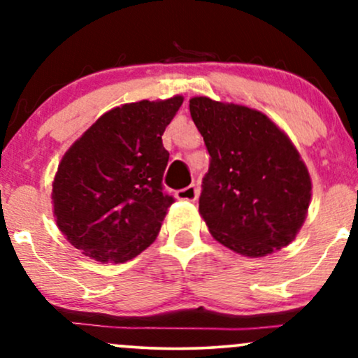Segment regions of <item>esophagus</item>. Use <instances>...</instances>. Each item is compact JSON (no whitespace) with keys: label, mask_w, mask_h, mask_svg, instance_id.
I'll return each instance as SVG.
<instances>
[{"label":"esophagus","mask_w":358,"mask_h":358,"mask_svg":"<svg viewBox=\"0 0 358 358\" xmlns=\"http://www.w3.org/2000/svg\"><path fill=\"white\" fill-rule=\"evenodd\" d=\"M178 200H187V202H195L199 199V187L196 185H190V187L182 188L175 193Z\"/></svg>","instance_id":"obj_1"}]
</instances>
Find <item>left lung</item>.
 Returning a JSON list of instances; mask_svg holds the SVG:
<instances>
[{
  "mask_svg": "<svg viewBox=\"0 0 358 358\" xmlns=\"http://www.w3.org/2000/svg\"><path fill=\"white\" fill-rule=\"evenodd\" d=\"M190 116L210 155L199 212L215 241L248 257H264L305 224L311 178L281 127L261 110L192 97Z\"/></svg>",
  "mask_w": 358,
  "mask_h": 358,
  "instance_id": "1",
  "label": "left lung"
}]
</instances>
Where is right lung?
Masks as SVG:
<instances>
[{"mask_svg":"<svg viewBox=\"0 0 358 358\" xmlns=\"http://www.w3.org/2000/svg\"><path fill=\"white\" fill-rule=\"evenodd\" d=\"M183 96L104 113L69 148L52 183L57 227L76 249L126 262L153 244L173 196L163 193L170 153L162 136Z\"/></svg>","mask_w":358,"mask_h":358,"instance_id":"right-lung-1","label":"right lung"}]
</instances>
